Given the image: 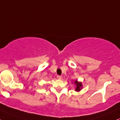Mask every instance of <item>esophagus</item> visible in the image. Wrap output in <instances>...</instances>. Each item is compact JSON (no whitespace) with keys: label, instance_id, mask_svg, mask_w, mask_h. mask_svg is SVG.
<instances>
[{"label":"esophagus","instance_id":"esophagus-1","mask_svg":"<svg viewBox=\"0 0 120 120\" xmlns=\"http://www.w3.org/2000/svg\"><path fill=\"white\" fill-rule=\"evenodd\" d=\"M57 78L59 79H61L62 77H61V76H60V75H57Z\"/></svg>","mask_w":120,"mask_h":120}]
</instances>
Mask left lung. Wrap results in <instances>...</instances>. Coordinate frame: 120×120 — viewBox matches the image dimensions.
Returning <instances> with one entry per match:
<instances>
[{
    "label": "left lung",
    "instance_id": "8db88e82",
    "mask_svg": "<svg viewBox=\"0 0 120 120\" xmlns=\"http://www.w3.org/2000/svg\"><path fill=\"white\" fill-rule=\"evenodd\" d=\"M75 84H76V88L75 90H76V91H79V90H81V86H82V84H81V82H77V80H76V81H75Z\"/></svg>",
    "mask_w": 120,
    "mask_h": 120
}]
</instances>
